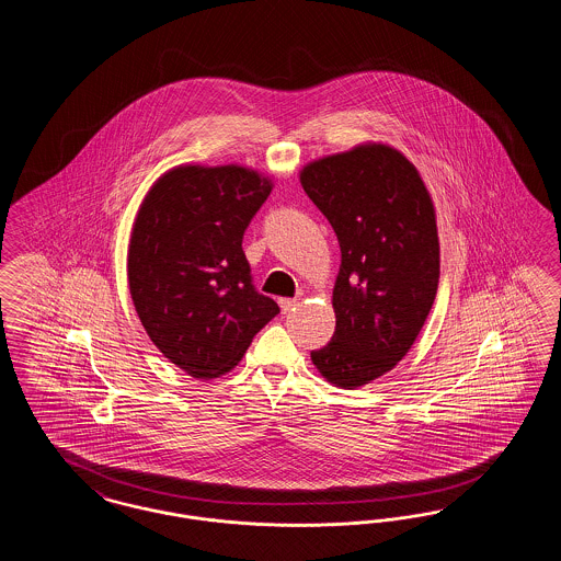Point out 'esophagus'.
Listing matches in <instances>:
<instances>
[{
    "mask_svg": "<svg viewBox=\"0 0 561 561\" xmlns=\"http://www.w3.org/2000/svg\"><path fill=\"white\" fill-rule=\"evenodd\" d=\"M298 305V298H279V307H282V313H290L294 311V307Z\"/></svg>",
    "mask_w": 561,
    "mask_h": 561,
    "instance_id": "1",
    "label": "esophagus"
}]
</instances>
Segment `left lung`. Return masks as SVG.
I'll use <instances>...</instances> for the list:
<instances>
[{
    "mask_svg": "<svg viewBox=\"0 0 561 561\" xmlns=\"http://www.w3.org/2000/svg\"><path fill=\"white\" fill-rule=\"evenodd\" d=\"M300 185L341 245L336 330L311 359L355 389L393 370L427 321L439 282L433 199L414 163L380 142L307 163Z\"/></svg>",
    "mask_w": 561,
    "mask_h": 561,
    "instance_id": "8db88e82",
    "label": "left lung"
}]
</instances>
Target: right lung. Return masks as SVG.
Returning <instances> with one entry per match:
<instances>
[{"mask_svg": "<svg viewBox=\"0 0 561 561\" xmlns=\"http://www.w3.org/2000/svg\"><path fill=\"white\" fill-rule=\"evenodd\" d=\"M273 188L243 165H176L161 174L134 218L128 284L153 345L193 378L240 364L279 313L256 293L241 240Z\"/></svg>", "mask_w": 561, "mask_h": 561, "instance_id": "add662e5", "label": "right lung"}]
</instances>
